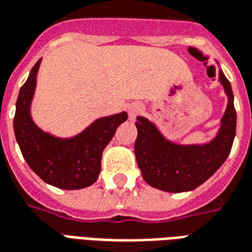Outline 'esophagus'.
Here are the masks:
<instances>
[{"instance_id": "1", "label": "esophagus", "mask_w": 252, "mask_h": 252, "mask_svg": "<svg viewBox=\"0 0 252 252\" xmlns=\"http://www.w3.org/2000/svg\"><path fill=\"white\" fill-rule=\"evenodd\" d=\"M141 111V106L138 103H133V104H130L129 106V117L130 118H135L137 117V114Z\"/></svg>"}]
</instances>
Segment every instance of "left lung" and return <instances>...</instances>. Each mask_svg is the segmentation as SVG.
<instances>
[{"label": "left lung", "mask_w": 252, "mask_h": 252, "mask_svg": "<svg viewBox=\"0 0 252 252\" xmlns=\"http://www.w3.org/2000/svg\"><path fill=\"white\" fill-rule=\"evenodd\" d=\"M219 81L228 103L220 129L215 138L206 144H176L165 138L148 118L137 117L138 134L134 153L142 178L149 186L168 192L191 191L206 182L226 160L236 134V111L231 83L221 69Z\"/></svg>", "instance_id": "8db88e82"}]
</instances>
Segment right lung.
Masks as SVG:
<instances>
[{
	"label": "right lung",
	"instance_id": "add662e5",
	"mask_svg": "<svg viewBox=\"0 0 252 252\" xmlns=\"http://www.w3.org/2000/svg\"><path fill=\"white\" fill-rule=\"evenodd\" d=\"M40 62L42 58L32 67L16 101L13 119L16 141L30 168L43 182L62 190L88 187L99 178L103 151L112 140L118 126L127 119V112L99 118L81 133L69 138L43 131L31 115Z\"/></svg>",
	"mask_w": 252,
	"mask_h": 252
}]
</instances>
